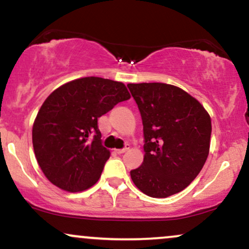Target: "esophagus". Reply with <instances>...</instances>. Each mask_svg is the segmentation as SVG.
Segmentation results:
<instances>
[{"label": "esophagus", "instance_id": "1", "mask_svg": "<svg viewBox=\"0 0 249 249\" xmlns=\"http://www.w3.org/2000/svg\"><path fill=\"white\" fill-rule=\"evenodd\" d=\"M128 149H129V144H125L124 145V148H122V149H116V154H119V155H121V154H124V153H125V151L128 150Z\"/></svg>", "mask_w": 249, "mask_h": 249}]
</instances>
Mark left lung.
<instances>
[{
    "label": "left lung",
    "mask_w": 249,
    "mask_h": 249,
    "mask_svg": "<svg viewBox=\"0 0 249 249\" xmlns=\"http://www.w3.org/2000/svg\"><path fill=\"white\" fill-rule=\"evenodd\" d=\"M142 118L144 160L130 171L143 194L166 198L178 194L205 164L211 118L185 90L162 83L128 84Z\"/></svg>",
    "instance_id": "obj_1"
}]
</instances>
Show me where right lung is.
<instances>
[{
	"label": "right lung",
	"mask_w": 249,
	"mask_h": 249,
	"mask_svg": "<svg viewBox=\"0 0 249 249\" xmlns=\"http://www.w3.org/2000/svg\"><path fill=\"white\" fill-rule=\"evenodd\" d=\"M129 98L122 83L98 77L70 81L48 96L32 127V144L50 182L70 192L98 182L110 155L98 119Z\"/></svg>",
	"instance_id": "right-lung-1"
}]
</instances>
